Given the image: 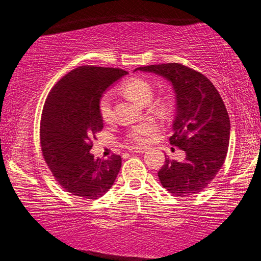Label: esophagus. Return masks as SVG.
I'll return each mask as SVG.
<instances>
[{
  "label": "esophagus",
  "instance_id": "34e87169",
  "mask_svg": "<svg viewBox=\"0 0 261 261\" xmlns=\"http://www.w3.org/2000/svg\"><path fill=\"white\" fill-rule=\"evenodd\" d=\"M145 151L144 148H132L130 149V152H135V153H143Z\"/></svg>",
  "mask_w": 261,
  "mask_h": 261
}]
</instances>
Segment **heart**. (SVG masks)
Returning <instances> with one entry per match:
<instances>
[{"mask_svg": "<svg viewBox=\"0 0 261 261\" xmlns=\"http://www.w3.org/2000/svg\"><path fill=\"white\" fill-rule=\"evenodd\" d=\"M120 90L124 95L132 100L136 104L143 105L151 100L152 98V86L149 82L142 78H131L124 82L120 86ZM99 113L104 122H109L112 115V102L111 97L109 94H104L99 99L98 102ZM156 129L153 122H144L139 125L135 126L130 131L127 139L135 144H145L149 141L150 135Z\"/></svg>", "mask_w": 261, "mask_h": 261, "instance_id": "heart-1", "label": "heart"}]
</instances>
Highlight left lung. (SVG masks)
Instances as JSON below:
<instances>
[{
	"instance_id": "obj_1",
	"label": "left lung",
	"mask_w": 261,
	"mask_h": 261,
	"mask_svg": "<svg viewBox=\"0 0 261 261\" xmlns=\"http://www.w3.org/2000/svg\"><path fill=\"white\" fill-rule=\"evenodd\" d=\"M136 71L163 76L175 93L176 112L171 145L186 152L182 162L166 159L159 171L162 186L175 196L203 190L223 166L230 122L222 98L207 76L181 64L150 65Z\"/></svg>"
}]
</instances>
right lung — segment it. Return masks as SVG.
Masks as SVG:
<instances>
[{
	"label": "right lung",
	"mask_w": 261,
	"mask_h": 261,
	"mask_svg": "<svg viewBox=\"0 0 261 261\" xmlns=\"http://www.w3.org/2000/svg\"><path fill=\"white\" fill-rule=\"evenodd\" d=\"M119 68L82 66L59 80L46 99L40 124L42 155L54 178L80 199H98L111 188L122 157L94 159L91 139L104 123L98 102L112 84L126 75Z\"/></svg>",
	"instance_id": "add662e5"
}]
</instances>
